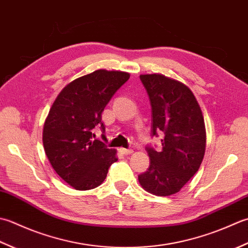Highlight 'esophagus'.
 <instances>
[{
    "mask_svg": "<svg viewBox=\"0 0 248 248\" xmlns=\"http://www.w3.org/2000/svg\"><path fill=\"white\" fill-rule=\"evenodd\" d=\"M119 151H120L121 154H124V155H128V154H131L134 152V151L131 149H124V148H120Z\"/></svg>",
    "mask_w": 248,
    "mask_h": 248,
    "instance_id": "esophagus-1",
    "label": "esophagus"
}]
</instances>
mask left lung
I'll use <instances>...</instances> for the list:
<instances>
[{
    "label": "left lung",
    "instance_id": "1",
    "mask_svg": "<svg viewBox=\"0 0 248 248\" xmlns=\"http://www.w3.org/2000/svg\"><path fill=\"white\" fill-rule=\"evenodd\" d=\"M152 108V136H163L160 152L146 146L150 167L138 175L140 185L156 196L176 194L203 159L206 135L203 115L193 92L161 74L140 75Z\"/></svg>",
    "mask_w": 248,
    "mask_h": 248
}]
</instances>
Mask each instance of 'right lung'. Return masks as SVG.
Returning a JSON list of instances; mask_svg holds the SVG:
<instances>
[{
  "instance_id": "add662e5",
  "label": "right lung",
  "mask_w": 248,
  "mask_h": 248,
  "mask_svg": "<svg viewBox=\"0 0 248 248\" xmlns=\"http://www.w3.org/2000/svg\"><path fill=\"white\" fill-rule=\"evenodd\" d=\"M129 76L98 69L75 79L61 91L49 111L43 130L45 153L55 172L75 189L97 187L118 160L117 150L92 140V129L100 125L104 133L103 111Z\"/></svg>"
}]
</instances>
